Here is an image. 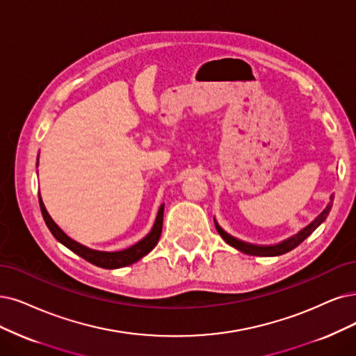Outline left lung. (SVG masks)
<instances>
[{
	"label": "left lung",
	"mask_w": 356,
	"mask_h": 356,
	"mask_svg": "<svg viewBox=\"0 0 356 356\" xmlns=\"http://www.w3.org/2000/svg\"><path fill=\"white\" fill-rule=\"evenodd\" d=\"M332 204H333V196L330 198V204L327 205V208L324 209V211L317 218H315L309 226H307L304 230L299 232L298 234L292 236L291 239H287V241H284V242H282L279 245H274V246H254V245H248V243H243V242H241L238 239L232 238V236H229L226 232H222L217 225H216V227H217L221 238L225 239L230 246L239 249V251H242L245 254L255 255V257H275V255H282V254H286L289 251H292L293 248H296L298 245H300L302 242H304L308 238V236L325 220V217L328 216V213H330V209H332Z\"/></svg>",
	"instance_id": "1"
}]
</instances>
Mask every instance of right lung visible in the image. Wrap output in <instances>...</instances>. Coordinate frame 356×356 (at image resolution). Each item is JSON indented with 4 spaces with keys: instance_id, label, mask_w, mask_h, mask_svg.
Returning <instances> with one entry per match:
<instances>
[{
    "instance_id": "1",
    "label": "right lung",
    "mask_w": 356,
    "mask_h": 356,
    "mask_svg": "<svg viewBox=\"0 0 356 356\" xmlns=\"http://www.w3.org/2000/svg\"><path fill=\"white\" fill-rule=\"evenodd\" d=\"M39 207H41V213L42 217L45 220V225L49 229V232L52 233L54 238L61 242L64 246H67L70 251H73L74 254H77L79 257H82L83 259H86L90 264H94L97 267L101 268H120V267H126L134 264V262L139 261L142 257L147 255L148 252H151L152 249L156 246L158 241H160V236H161V230H163V216H164V205L160 207L158 209V216L155 220V225L151 230V233L147 236V238H143L140 242H138L136 245L130 246L124 251H118V252H99V251H92V249H88L82 245H79L77 242L72 241L67 234H65L52 218L49 217V214L47 213V209L44 207V202L41 200V196H39Z\"/></svg>"
}]
</instances>
